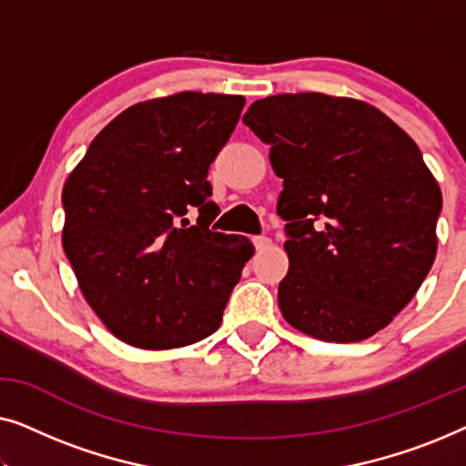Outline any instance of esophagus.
<instances>
[{
	"label": "esophagus",
	"mask_w": 466,
	"mask_h": 466,
	"mask_svg": "<svg viewBox=\"0 0 466 466\" xmlns=\"http://www.w3.org/2000/svg\"><path fill=\"white\" fill-rule=\"evenodd\" d=\"M252 241H254V248H257V250H263V248L271 246V239L267 238V235H257Z\"/></svg>",
	"instance_id": "esophagus-1"
}]
</instances>
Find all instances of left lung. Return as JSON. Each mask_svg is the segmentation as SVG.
<instances>
[{"mask_svg":"<svg viewBox=\"0 0 466 466\" xmlns=\"http://www.w3.org/2000/svg\"><path fill=\"white\" fill-rule=\"evenodd\" d=\"M244 123L284 180L286 322L322 341L375 335L435 260L443 201L422 152L378 107L322 93L258 99Z\"/></svg>","mask_w":466,"mask_h":466,"instance_id":"1","label":"left lung"}]
</instances>
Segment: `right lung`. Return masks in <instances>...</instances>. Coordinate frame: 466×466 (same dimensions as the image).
<instances>
[{
	"label": "right lung",
	"mask_w": 466,
	"mask_h": 466,
	"mask_svg": "<svg viewBox=\"0 0 466 466\" xmlns=\"http://www.w3.org/2000/svg\"><path fill=\"white\" fill-rule=\"evenodd\" d=\"M244 104L187 91L127 107L63 187V250L88 305L129 346L180 348L220 327L254 248L209 228L220 208L208 171Z\"/></svg>",
	"instance_id": "add662e5"
}]
</instances>
